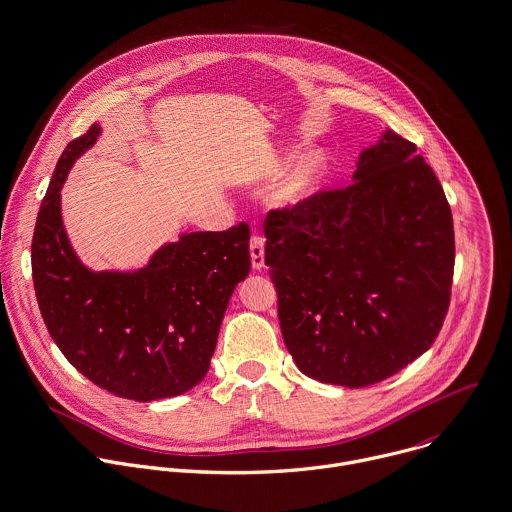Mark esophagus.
I'll return each instance as SVG.
<instances>
[{"instance_id": "esophagus-1", "label": "esophagus", "mask_w": 512, "mask_h": 512, "mask_svg": "<svg viewBox=\"0 0 512 512\" xmlns=\"http://www.w3.org/2000/svg\"><path fill=\"white\" fill-rule=\"evenodd\" d=\"M249 251H251L253 267L261 269L265 265V237L259 233H253L249 241Z\"/></svg>"}]
</instances>
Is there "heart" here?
Returning <instances> with one entry per match:
<instances>
[{
  "mask_svg": "<svg viewBox=\"0 0 512 512\" xmlns=\"http://www.w3.org/2000/svg\"><path fill=\"white\" fill-rule=\"evenodd\" d=\"M323 175V159L319 155H303L295 159L273 185V201L279 207H293L307 199Z\"/></svg>",
  "mask_w": 512,
  "mask_h": 512,
  "instance_id": "b5f03b06",
  "label": "heart"
}]
</instances>
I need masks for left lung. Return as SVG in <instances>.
Returning <instances> with one entry per match:
<instances>
[{
	"label": "left lung",
	"mask_w": 512,
	"mask_h": 512,
	"mask_svg": "<svg viewBox=\"0 0 512 512\" xmlns=\"http://www.w3.org/2000/svg\"><path fill=\"white\" fill-rule=\"evenodd\" d=\"M265 263L297 367L351 389L389 379L437 339L451 303L453 213L415 143L387 131L353 183L265 217Z\"/></svg>",
	"instance_id": "left-lung-1"
}]
</instances>
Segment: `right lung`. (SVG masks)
Returning a JSON list of instances; mask_svg holds the SVG:
<instances>
[{
  "label": "right lung",
  "mask_w": 512,
  "mask_h": 512,
  "mask_svg": "<svg viewBox=\"0 0 512 512\" xmlns=\"http://www.w3.org/2000/svg\"><path fill=\"white\" fill-rule=\"evenodd\" d=\"M91 125L61 153L31 239V275L45 327L65 359L115 397H177L209 371L237 283L249 275V225L197 231L161 247L133 273H93L75 257L59 209L71 163L89 149Z\"/></svg>",
  "instance_id": "add662e5"
}]
</instances>
